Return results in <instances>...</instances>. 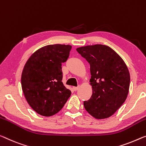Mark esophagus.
<instances>
[{
	"instance_id": "34e87169",
	"label": "esophagus",
	"mask_w": 146,
	"mask_h": 146,
	"mask_svg": "<svg viewBox=\"0 0 146 146\" xmlns=\"http://www.w3.org/2000/svg\"><path fill=\"white\" fill-rule=\"evenodd\" d=\"M79 87H80L79 86H78V87H73V89L74 91H78V89H79Z\"/></svg>"
}]
</instances>
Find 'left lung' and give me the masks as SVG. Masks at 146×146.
Returning a JSON list of instances; mask_svg holds the SVG:
<instances>
[{"label": "left lung", "instance_id": "obj_1", "mask_svg": "<svg viewBox=\"0 0 146 146\" xmlns=\"http://www.w3.org/2000/svg\"><path fill=\"white\" fill-rule=\"evenodd\" d=\"M90 64L93 94L84 102L86 111L98 119L108 118L122 106L129 91L130 74L121 57L102 44L76 49Z\"/></svg>", "mask_w": 146, "mask_h": 146}]
</instances>
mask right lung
Wrapping results in <instances>:
<instances>
[{
    "instance_id": "right-lung-1",
    "label": "right lung",
    "mask_w": 146,
    "mask_h": 146,
    "mask_svg": "<svg viewBox=\"0 0 146 146\" xmlns=\"http://www.w3.org/2000/svg\"><path fill=\"white\" fill-rule=\"evenodd\" d=\"M71 49L70 45H48L33 53L25 64L22 90L29 104L40 115H55L71 95L62 82L61 67Z\"/></svg>"
}]
</instances>
